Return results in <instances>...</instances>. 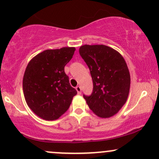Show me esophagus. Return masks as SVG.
<instances>
[{
  "instance_id": "1",
  "label": "esophagus",
  "mask_w": 159,
  "mask_h": 159,
  "mask_svg": "<svg viewBox=\"0 0 159 159\" xmlns=\"http://www.w3.org/2000/svg\"><path fill=\"white\" fill-rule=\"evenodd\" d=\"M75 89L78 92V94H79V95L81 94V88L80 86H77V87H75Z\"/></svg>"
}]
</instances>
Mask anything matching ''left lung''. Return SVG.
<instances>
[{
	"instance_id": "left-lung-1",
	"label": "left lung",
	"mask_w": 159,
	"mask_h": 159,
	"mask_svg": "<svg viewBox=\"0 0 159 159\" xmlns=\"http://www.w3.org/2000/svg\"><path fill=\"white\" fill-rule=\"evenodd\" d=\"M79 53L90 70L93 90L84 95L90 110L100 118H110L125 104L130 75L123 56L105 45H83Z\"/></svg>"
}]
</instances>
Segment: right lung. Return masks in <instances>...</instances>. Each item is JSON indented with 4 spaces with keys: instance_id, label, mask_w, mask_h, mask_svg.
<instances>
[{
    "instance_id": "obj_1",
    "label": "right lung",
    "mask_w": 159,
    "mask_h": 159,
    "mask_svg": "<svg viewBox=\"0 0 159 159\" xmlns=\"http://www.w3.org/2000/svg\"><path fill=\"white\" fill-rule=\"evenodd\" d=\"M75 51V47L47 49L29 62L23 78V90L26 104L38 117L47 121L58 119L77 94L64 72Z\"/></svg>"
}]
</instances>
